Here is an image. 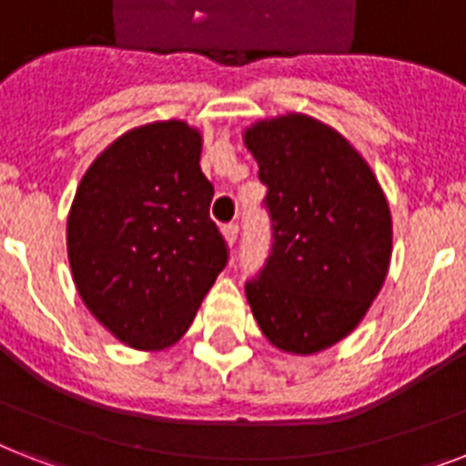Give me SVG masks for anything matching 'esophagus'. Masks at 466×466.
<instances>
[{"instance_id":"1","label":"esophagus","mask_w":466,"mask_h":466,"mask_svg":"<svg viewBox=\"0 0 466 466\" xmlns=\"http://www.w3.org/2000/svg\"><path fill=\"white\" fill-rule=\"evenodd\" d=\"M225 237H227V241H229V246L237 244V237H239V225H237V222H229V225H225Z\"/></svg>"}]
</instances>
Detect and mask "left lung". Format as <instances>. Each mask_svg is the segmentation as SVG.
Returning <instances> with one entry per match:
<instances>
[{
	"label": "left lung",
	"mask_w": 466,
	"mask_h": 466,
	"mask_svg": "<svg viewBox=\"0 0 466 466\" xmlns=\"http://www.w3.org/2000/svg\"><path fill=\"white\" fill-rule=\"evenodd\" d=\"M270 220V253L246 299L275 347L316 354L350 335L383 287L390 210L361 155L304 115L246 131Z\"/></svg>",
	"instance_id": "obj_1"
}]
</instances>
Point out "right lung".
<instances>
[{"instance_id": "add662e5", "label": "right lung", "mask_w": 466, "mask_h": 466, "mask_svg": "<svg viewBox=\"0 0 466 466\" xmlns=\"http://www.w3.org/2000/svg\"><path fill=\"white\" fill-rule=\"evenodd\" d=\"M198 160V131L147 124L116 138L76 191L66 227L76 289L136 350L177 342L229 260Z\"/></svg>"}]
</instances>
